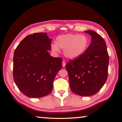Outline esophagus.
<instances>
[{"mask_svg": "<svg viewBox=\"0 0 122 122\" xmlns=\"http://www.w3.org/2000/svg\"><path fill=\"white\" fill-rule=\"evenodd\" d=\"M66 61H62V66H63V67H64V66H66Z\"/></svg>", "mask_w": 122, "mask_h": 122, "instance_id": "1", "label": "esophagus"}]
</instances>
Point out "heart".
<instances>
[{"label": "heart", "instance_id": "obj_1", "mask_svg": "<svg viewBox=\"0 0 122 122\" xmlns=\"http://www.w3.org/2000/svg\"><path fill=\"white\" fill-rule=\"evenodd\" d=\"M90 41L86 36L80 34H66L58 36L56 43L51 45V48L55 52H59L60 48L64 50L67 58L74 59L79 57L86 51Z\"/></svg>", "mask_w": 122, "mask_h": 122}]
</instances>
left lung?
<instances>
[{
    "label": "left lung",
    "instance_id": "obj_1",
    "mask_svg": "<svg viewBox=\"0 0 122 122\" xmlns=\"http://www.w3.org/2000/svg\"><path fill=\"white\" fill-rule=\"evenodd\" d=\"M84 32L91 36V43L82 55L69 60L66 68L72 91L88 97L97 93L107 81L109 56L104 39L93 31Z\"/></svg>",
    "mask_w": 122,
    "mask_h": 122
}]
</instances>
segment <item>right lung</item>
<instances>
[{
    "instance_id": "1",
    "label": "right lung",
    "mask_w": 122,
    "mask_h": 122,
    "mask_svg": "<svg viewBox=\"0 0 122 122\" xmlns=\"http://www.w3.org/2000/svg\"><path fill=\"white\" fill-rule=\"evenodd\" d=\"M51 40L46 33H35L25 37L15 49L13 77L18 89L28 97L50 94L54 79L62 68V58L51 56L48 52Z\"/></svg>"
}]
</instances>
